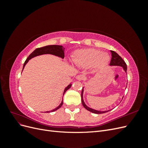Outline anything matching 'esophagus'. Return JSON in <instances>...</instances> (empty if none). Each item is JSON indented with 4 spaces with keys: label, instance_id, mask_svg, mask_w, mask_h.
Listing matches in <instances>:
<instances>
[{
    "label": "esophagus",
    "instance_id": "34e87169",
    "mask_svg": "<svg viewBox=\"0 0 148 148\" xmlns=\"http://www.w3.org/2000/svg\"><path fill=\"white\" fill-rule=\"evenodd\" d=\"M76 79L77 80H79V81H81V80L83 79V77L82 75H78L77 76V77H76Z\"/></svg>",
    "mask_w": 148,
    "mask_h": 148
}]
</instances>
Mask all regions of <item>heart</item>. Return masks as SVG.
Wrapping results in <instances>:
<instances>
[{
  "label": "heart",
  "mask_w": 148,
  "mask_h": 148,
  "mask_svg": "<svg viewBox=\"0 0 148 148\" xmlns=\"http://www.w3.org/2000/svg\"><path fill=\"white\" fill-rule=\"evenodd\" d=\"M109 56L106 52H101L95 49H79L72 57V62L78 66L99 69L106 66L109 61Z\"/></svg>",
  "instance_id": "obj_1"
}]
</instances>
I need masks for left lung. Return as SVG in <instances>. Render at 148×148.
<instances>
[{
	"instance_id": "left-lung-1",
	"label": "left lung",
	"mask_w": 148,
	"mask_h": 148,
	"mask_svg": "<svg viewBox=\"0 0 148 148\" xmlns=\"http://www.w3.org/2000/svg\"><path fill=\"white\" fill-rule=\"evenodd\" d=\"M111 52V54H112V59L110 60V66H122L123 70L127 73V64L125 63V61L122 59V58L117 53H116L115 52L113 51H110ZM83 92H84V87L82 89V94H81V97H82V104L83 106V107H84L85 109L86 110L91 112L94 113V114H104L107 112H109L110 110H106V111H101V110H97L95 109H93L90 108V107H88L85 103L84 102L83 100Z\"/></svg>"
}]
</instances>
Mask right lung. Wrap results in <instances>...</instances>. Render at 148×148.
<instances>
[{
  "label": "right lung",
  "mask_w": 148,
  "mask_h": 148,
  "mask_svg": "<svg viewBox=\"0 0 148 148\" xmlns=\"http://www.w3.org/2000/svg\"><path fill=\"white\" fill-rule=\"evenodd\" d=\"M64 50L65 48L63 47L62 46H59V45H50V46H44L42 47H40V48H37L35 50L31 53V54L29 56V57L27 58V59L26 60V61L25 62V63L23 64V70L25 68V66L26 65V64L28 63V61L32 59V58L36 57L38 56H41V55H43V54H52V55H54L56 56L59 57L62 59H64ZM23 71V70H22ZM71 86V84L70 83V84H69L67 86L64 91V94L63 96L64 95V94L65 93V92L68 90L70 88V87ZM62 104H63V99H62L60 104L57 107H56V109H53L51 111H46V112L48 113V112H54L56 110H57V109H59V108L62 107Z\"/></svg>",
  "instance_id": "add662e5"
}]
</instances>
